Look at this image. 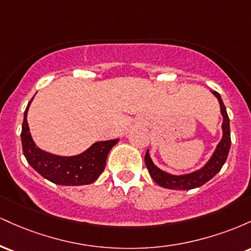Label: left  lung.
<instances>
[{
  "mask_svg": "<svg viewBox=\"0 0 251 251\" xmlns=\"http://www.w3.org/2000/svg\"><path fill=\"white\" fill-rule=\"evenodd\" d=\"M214 96L217 98L218 101L221 105V112L223 116V138L217 145V149L210 158V160L206 163L204 168H201L198 171L192 172V174L184 175V176H174L169 175L166 172L162 171L158 169L157 166L152 163L151 158H150L149 151H146L145 154V164L146 168L149 170V174L152 177L158 185L165 189H172V190H191L195 188H200V186L205 184L206 181L211 179L215 175H217L222 169V166L226 163L227 153H229L230 145H231V138H230V124H229V117H227L226 106H224L223 101H222L221 96L217 92L212 91Z\"/></svg>",
  "mask_w": 251,
  "mask_h": 251,
  "instance_id": "left-lung-1",
  "label": "left lung"
}]
</instances>
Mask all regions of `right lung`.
<instances>
[{
	"label": "right lung",
	"mask_w": 251,
	"mask_h": 251,
	"mask_svg": "<svg viewBox=\"0 0 251 251\" xmlns=\"http://www.w3.org/2000/svg\"><path fill=\"white\" fill-rule=\"evenodd\" d=\"M33 100V99H31ZM25 111L21 140L24 154L29 165L43 178L59 185H86L98 179L105 170L108 152L118 143V139L98 142L81 154L73 157H60L40 150L34 144Z\"/></svg>",
	"instance_id": "1"
}]
</instances>
